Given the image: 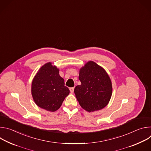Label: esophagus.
<instances>
[{"instance_id": "obj_1", "label": "esophagus", "mask_w": 151, "mask_h": 151, "mask_svg": "<svg viewBox=\"0 0 151 151\" xmlns=\"http://www.w3.org/2000/svg\"><path fill=\"white\" fill-rule=\"evenodd\" d=\"M69 90H70V91L71 93H73V91H74V88H73V87L70 88Z\"/></svg>"}]
</instances>
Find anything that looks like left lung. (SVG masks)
<instances>
[{
    "label": "left lung",
    "instance_id": "obj_1",
    "mask_svg": "<svg viewBox=\"0 0 151 151\" xmlns=\"http://www.w3.org/2000/svg\"><path fill=\"white\" fill-rule=\"evenodd\" d=\"M81 85L74 92L79 104L88 112L99 111L108 104L112 93V83L106 71L93 61H88L79 71Z\"/></svg>",
    "mask_w": 151,
    "mask_h": 151
}]
</instances>
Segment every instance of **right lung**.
Wrapping results in <instances>:
<instances>
[{
	"label": "right lung",
	"instance_id": "1",
	"mask_svg": "<svg viewBox=\"0 0 151 151\" xmlns=\"http://www.w3.org/2000/svg\"><path fill=\"white\" fill-rule=\"evenodd\" d=\"M59 70L51 63L45 64L38 71L32 84V94L35 103L42 109L54 112L59 109L69 94Z\"/></svg>",
	"mask_w": 151,
	"mask_h": 151
}]
</instances>
